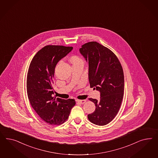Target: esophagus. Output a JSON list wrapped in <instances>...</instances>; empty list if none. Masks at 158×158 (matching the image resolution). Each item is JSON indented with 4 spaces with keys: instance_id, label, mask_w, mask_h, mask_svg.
<instances>
[{
    "instance_id": "esophagus-1",
    "label": "esophagus",
    "mask_w": 158,
    "mask_h": 158,
    "mask_svg": "<svg viewBox=\"0 0 158 158\" xmlns=\"http://www.w3.org/2000/svg\"><path fill=\"white\" fill-rule=\"evenodd\" d=\"M76 101H77V102L80 103V104H85L86 102V101L85 100H77H77H76Z\"/></svg>"
}]
</instances>
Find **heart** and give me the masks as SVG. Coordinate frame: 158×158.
<instances>
[{"mask_svg": "<svg viewBox=\"0 0 158 158\" xmlns=\"http://www.w3.org/2000/svg\"><path fill=\"white\" fill-rule=\"evenodd\" d=\"M71 62L72 64H77L79 63H83V61L81 58L75 56H73L71 58Z\"/></svg>", "mask_w": 158, "mask_h": 158, "instance_id": "1", "label": "heart"}]
</instances>
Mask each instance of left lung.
Masks as SVG:
<instances>
[{
	"instance_id": "obj_1",
	"label": "left lung",
	"mask_w": 158,
	"mask_h": 158,
	"mask_svg": "<svg viewBox=\"0 0 158 158\" xmlns=\"http://www.w3.org/2000/svg\"><path fill=\"white\" fill-rule=\"evenodd\" d=\"M79 51L89 62L90 87L100 92V100L89 98L96 110L87 118L94 124L106 125L117 115L123 97V68L114 53L96 42L84 44Z\"/></svg>"
}]
</instances>
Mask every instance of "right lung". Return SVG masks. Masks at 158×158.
<instances>
[{"instance_id":"add662e5","label":"right lung","mask_w":158,"mask_h":158,"mask_svg":"<svg viewBox=\"0 0 158 158\" xmlns=\"http://www.w3.org/2000/svg\"><path fill=\"white\" fill-rule=\"evenodd\" d=\"M72 48L58 45L46 46L35 55L29 67L27 77L29 101L41 119L52 125L64 123L76 104L74 99L53 97L56 66Z\"/></svg>"}]
</instances>
